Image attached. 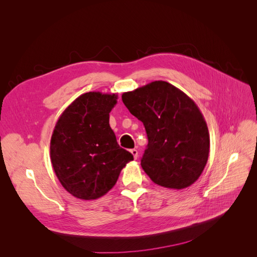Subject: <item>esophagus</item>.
I'll use <instances>...</instances> for the list:
<instances>
[{
	"mask_svg": "<svg viewBox=\"0 0 257 257\" xmlns=\"http://www.w3.org/2000/svg\"><path fill=\"white\" fill-rule=\"evenodd\" d=\"M130 152L132 153V155H133L134 159L136 160V159H137V157H138V151H137L136 149H132V150H130Z\"/></svg>",
	"mask_w": 257,
	"mask_h": 257,
	"instance_id": "obj_1",
	"label": "esophagus"
}]
</instances>
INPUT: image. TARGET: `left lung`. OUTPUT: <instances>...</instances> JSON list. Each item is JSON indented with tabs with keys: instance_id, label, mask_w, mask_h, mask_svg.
<instances>
[{
	"instance_id": "left-lung-1",
	"label": "left lung",
	"mask_w": 257,
	"mask_h": 257,
	"mask_svg": "<svg viewBox=\"0 0 257 257\" xmlns=\"http://www.w3.org/2000/svg\"><path fill=\"white\" fill-rule=\"evenodd\" d=\"M122 100L146 128L148 146L142 167L151 180L174 190L185 189L207 164L210 137L194 100L166 81H152L124 92Z\"/></svg>"
}]
</instances>
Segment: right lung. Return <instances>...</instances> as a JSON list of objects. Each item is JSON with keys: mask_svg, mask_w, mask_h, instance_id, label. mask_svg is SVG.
<instances>
[{"mask_svg": "<svg viewBox=\"0 0 257 257\" xmlns=\"http://www.w3.org/2000/svg\"><path fill=\"white\" fill-rule=\"evenodd\" d=\"M118 95L88 92L62 112L52 132L50 160L62 186L73 196H104L133 155L122 149L109 125Z\"/></svg>", "mask_w": 257, "mask_h": 257, "instance_id": "obj_1", "label": "right lung"}]
</instances>
